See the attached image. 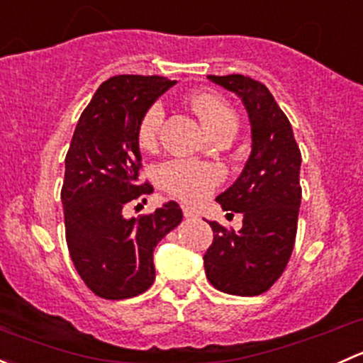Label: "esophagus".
Wrapping results in <instances>:
<instances>
[{
	"mask_svg": "<svg viewBox=\"0 0 363 363\" xmlns=\"http://www.w3.org/2000/svg\"><path fill=\"white\" fill-rule=\"evenodd\" d=\"M182 214H184V218H199L200 212L191 205H182Z\"/></svg>",
	"mask_w": 363,
	"mask_h": 363,
	"instance_id": "esophagus-1",
	"label": "esophagus"
}]
</instances>
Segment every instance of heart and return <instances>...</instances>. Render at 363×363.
Masks as SVG:
<instances>
[{"label":"heart","mask_w":363,"mask_h":363,"mask_svg":"<svg viewBox=\"0 0 363 363\" xmlns=\"http://www.w3.org/2000/svg\"><path fill=\"white\" fill-rule=\"evenodd\" d=\"M191 105L199 113L200 121L211 135L219 133L228 128L237 130V116L223 98L212 93H196L191 98ZM163 105L152 104L138 124V144L142 149H152L158 142L160 126L163 123ZM158 184L172 196L199 202L211 195L212 189L221 182L223 172L211 163H193V161H167L156 170Z\"/></svg>","instance_id":"1"}]
</instances>
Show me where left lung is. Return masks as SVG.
I'll list each match as a JSON object with an SVG mask.
<instances>
[{"label":"left lung","instance_id":"left-lung-1","mask_svg":"<svg viewBox=\"0 0 363 363\" xmlns=\"http://www.w3.org/2000/svg\"><path fill=\"white\" fill-rule=\"evenodd\" d=\"M242 100L251 124V155L237 181L218 196L223 211L242 214L239 232L211 221L214 240L203 256L207 279L219 291L255 296L284 272L295 246L302 199L300 149L270 91L244 75H208Z\"/></svg>","mask_w":363,"mask_h":363}]
</instances>
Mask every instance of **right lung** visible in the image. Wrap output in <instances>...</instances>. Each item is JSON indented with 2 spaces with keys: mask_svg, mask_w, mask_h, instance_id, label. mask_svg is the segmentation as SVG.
Wrapping results in <instances>:
<instances>
[{
  "mask_svg": "<svg viewBox=\"0 0 363 363\" xmlns=\"http://www.w3.org/2000/svg\"><path fill=\"white\" fill-rule=\"evenodd\" d=\"M175 84L164 77L117 75L105 80L77 123L61 200L72 262L86 286L108 300L131 298L155 283L152 252L182 221L177 202L126 219L128 203L152 191L138 182V124Z\"/></svg>",
  "mask_w": 363,
  "mask_h": 363,
  "instance_id": "right-lung-1",
  "label": "right lung"
}]
</instances>
